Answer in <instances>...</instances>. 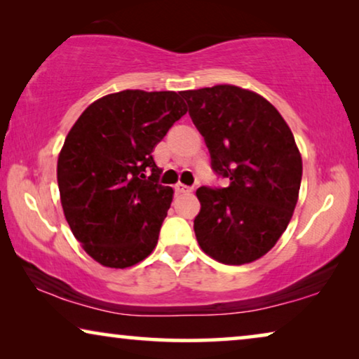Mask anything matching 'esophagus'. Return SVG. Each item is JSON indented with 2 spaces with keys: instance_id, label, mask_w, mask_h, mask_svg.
<instances>
[{
  "instance_id": "obj_1",
  "label": "esophagus",
  "mask_w": 359,
  "mask_h": 359,
  "mask_svg": "<svg viewBox=\"0 0 359 359\" xmlns=\"http://www.w3.org/2000/svg\"><path fill=\"white\" fill-rule=\"evenodd\" d=\"M175 194H190L191 190H194V187H189V185H184V184H177L174 187Z\"/></svg>"
}]
</instances>
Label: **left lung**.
I'll return each instance as SVG.
<instances>
[{"mask_svg":"<svg viewBox=\"0 0 359 359\" xmlns=\"http://www.w3.org/2000/svg\"><path fill=\"white\" fill-rule=\"evenodd\" d=\"M227 187H200L198 243L224 264L261 258L290 222L303 164L290 127L263 96L233 85L180 92Z\"/></svg>","mask_w":359,"mask_h":359,"instance_id":"8db88e82","label":"left lung"}]
</instances>
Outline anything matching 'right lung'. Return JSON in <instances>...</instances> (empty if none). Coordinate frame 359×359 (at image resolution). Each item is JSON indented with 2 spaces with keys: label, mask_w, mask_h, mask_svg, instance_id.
I'll use <instances>...</instances> for the list:
<instances>
[{
  "label": "right lung",
  "mask_w": 359,
  "mask_h": 359,
  "mask_svg": "<svg viewBox=\"0 0 359 359\" xmlns=\"http://www.w3.org/2000/svg\"><path fill=\"white\" fill-rule=\"evenodd\" d=\"M187 112L175 92L124 90L96 100L57 158L64 216L106 267L133 266L156 247L174 190L159 184L153 148Z\"/></svg>",
  "instance_id": "right-lung-1"
}]
</instances>
